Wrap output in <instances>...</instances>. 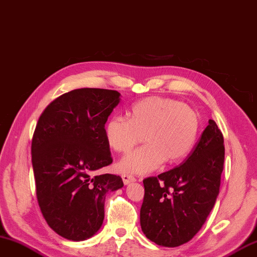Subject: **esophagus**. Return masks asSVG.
<instances>
[{
  "instance_id": "obj_1",
  "label": "esophagus",
  "mask_w": 257,
  "mask_h": 257,
  "mask_svg": "<svg viewBox=\"0 0 257 257\" xmlns=\"http://www.w3.org/2000/svg\"><path fill=\"white\" fill-rule=\"evenodd\" d=\"M122 180H123V182H124V184L125 185H127V184H130V183H133V182H135L136 181V179L134 176H132V175H128V174H124V175H122Z\"/></svg>"
}]
</instances>
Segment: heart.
Masks as SVG:
<instances>
[{
	"label": "heart",
	"instance_id": "obj_1",
	"mask_svg": "<svg viewBox=\"0 0 257 257\" xmlns=\"http://www.w3.org/2000/svg\"><path fill=\"white\" fill-rule=\"evenodd\" d=\"M127 117L114 115L104 124L106 143L118 153H126L144 135L146 144L118 162V169L124 173L148 174L167 159L176 162L185 158L195 143L197 115L175 99H142L130 108Z\"/></svg>",
	"mask_w": 257,
	"mask_h": 257
}]
</instances>
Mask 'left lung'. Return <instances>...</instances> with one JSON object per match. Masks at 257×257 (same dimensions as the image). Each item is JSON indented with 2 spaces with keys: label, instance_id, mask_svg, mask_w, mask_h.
Here are the masks:
<instances>
[{
  "label": "left lung",
  "instance_id": "1",
  "mask_svg": "<svg viewBox=\"0 0 257 257\" xmlns=\"http://www.w3.org/2000/svg\"><path fill=\"white\" fill-rule=\"evenodd\" d=\"M224 154L223 134L209 119L184 163L143 181L140 222L146 237L176 247L195 236L218 196Z\"/></svg>",
  "mask_w": 257,
  "mask_h": 257
}]
</instances>
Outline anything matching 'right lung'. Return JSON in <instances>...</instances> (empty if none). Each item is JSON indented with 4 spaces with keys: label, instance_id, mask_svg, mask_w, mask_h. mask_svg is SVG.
<instances>
[{
    "label": "right lung",
    "instance_id": "add662e5",
    "mask_svg": "<svg viewBox=\"0 0 257 257\" xmlns=\"http://www.w3.org/2000/svg\"><path fill=\"white\" fill-rule=\"evenodd\" d=\"M119 101L117 91L77 88L54 99L36 124V196L46 223L66 239L80 242L95 235L106 193L124 185L117 175L96 174L113 162L104 124Z\"/></svg>",
    "mask_w": 257,
    "mask_h": 257
}]
</instances>
